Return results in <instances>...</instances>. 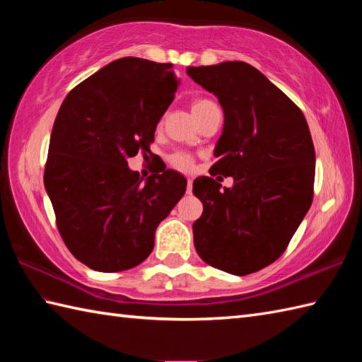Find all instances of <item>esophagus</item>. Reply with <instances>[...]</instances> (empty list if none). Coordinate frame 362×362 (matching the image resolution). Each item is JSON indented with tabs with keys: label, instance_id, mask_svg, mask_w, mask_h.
<instances>
[{
	"label": "esophagus",
	"instance_id": "esophagus-1",
	"mask_svg": "<svg viewBox=\"0 0 362 362\" xmlns=\"http://www.w3.org/2000/svg\"><path fill=\"white\" fill-rule=\"evenodd\" d=\"M191 191H193V179H189V177H188V180H187V193L191 194Z\"/></svg>",
	"mask_w": 362,
	"mask_h": 362
}]
</instances>
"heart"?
<instances>
[{
    "instance_id": "heart-1",
    "label": "heart",
    "mask_w": 362,
    "mask_h": 362,
    "mask_svg": "<svg viewBox=\"0 0 362 362\" xmlns=\"http://www.w3.org/2000/svg\"><path fill=\"white\" fill-rule=\"evenodd\" d=\"M211 104L213 103L209 101V99H197V101L193 103V107H191V109H193V113H197L199 110H202V109H205V107H209ZM169 163L175 168L183 169V171H187V169H189L191 165H193V160H191V157L185 152H175L171 157H169Z\"/></svg>"
}]
</instances>
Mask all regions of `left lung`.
Here are the masks:
<instances>
[{
	"mask_svg": "<svg viewBox=\"0 0 362 362\" xmlns=\"http://www.w3.org/2000/svg\"><path fill=\"white\" fill-rule=\"evenodd\" d=\"M187 74L218 98L224 112L211 171L233 177L221 189L197 177L204 213L193 224L206 264L233 275L269 266L288 247L313 202L316 153L302 110L255 66L222 62Z\"/></svg>",
	"mask_w": 362,
	"mask_h": 362,
	"instance_id": "8db88e82",
	"label": "left lung"
}]
</instances>
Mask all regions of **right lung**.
<instances>
[{
	"label": "right lung",
	"instance_id": "1",
	"mask_svg": "<svg viewBox=\"0 0 362 362\" xmlns=\"http://www.w3.org/2000/svg\"><path fill=\"white\" fill-rule=\"evenodd\" d=\"M179 86L173 64L122 57L60 105L43 182L66 247L93 271L143 263L158 224L185 194L187 179L173 169L144 180L127 166L138 151L151 152Z\"/></svg>",
	"mask_w": 362,
	"mask_h": 362
}]
</instances>
